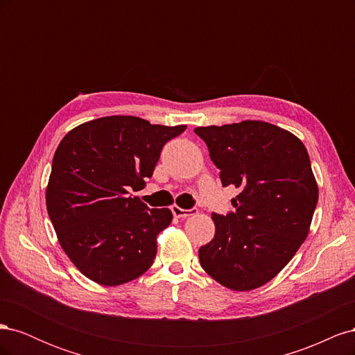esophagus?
Here are the masks:
<instances>
[{
	"instance_id": "34e87169",
	"label": "esophagus",
	"mask_w": 355,
	"mask_h": 355,
	"mask_svg": "<svg viewBox=\"0 0 355 355\" xmlns=\"http://www.w3.org/2000/svg\"><path fill=\"white\" fill-rule=\"evenodd\" d=\"M171 213H173L175 218L185 219L192 216V214H194V210H187V209H180L179 206H171Z\"/></svg>"
}]
</instances>
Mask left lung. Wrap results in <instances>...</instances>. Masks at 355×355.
Returning <instances> with one entry per match:
<instances>
[{"label": "left lung", "mask_w": 355, "mask_h": 355, "mask_svg": "<svg viewBox=\"0 0 355 355\" xmlns=\"http://www.w3.org/2000/svg\"><path fill=\"white\" fill-rule=\"evenodd\" d=\"M223 187L240 188L235 211L211 214L214 239L200 247L202 270L222 286L249 292L266 284L309 232L318 187L306 148L265 121L197 127Z\"/></svg>", "instance_id": "obj_1"}]
</instances>
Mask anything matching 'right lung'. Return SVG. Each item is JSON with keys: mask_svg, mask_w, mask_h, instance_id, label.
Returning a JSON list of instances; mask_svg holds the SVG:
<instances>
[{"mask_svg": "<svg viewBox=\"0 0 355 355\" xmlns=\"http://www.w3.org/2000/svg\"><path fill=\"white\" fill-rule=\"evenodd\" d=\"M185 128L112 115L62 139L46 189L47 211L62 249L92 282L120 286L151 268L157 235L173 214L149 209L128 191L153 176L161 149Z\"/></svg>", "mask_w": 355, "mask_h": 355, "instance_id": "add662e5", "label": "right lung"}]
</instances>
